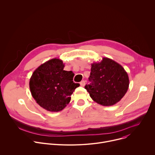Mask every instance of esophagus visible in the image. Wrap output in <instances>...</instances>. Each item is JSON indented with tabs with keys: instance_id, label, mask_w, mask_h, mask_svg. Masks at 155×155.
<instances>
[{
	"instance_id": "obj_1",
	"label": "esophagus",
	"mask_w": 155,
	"mask_h": 155,
	"mask_svg": "<svg viewBox=\"0 0 155 155\" xmlns=\"http://www.w3.org/2000/svg\"><path fill=\"white\" fill-rule=\"evenodd\" d=\"M85 83H86V81H84V80H83V81H81V82H80V85L81 86H84V85H85Z\"/></svg>"
}]
</instances>
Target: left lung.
<instances>
[{
  "instance_id": "obj_1",
  "label": "left lung",
  "mask_w": 155,
  "mask_h": 155,
  "mask_svg": "<svg viewBox=\"0 0 155 155\" xmlns=\"http://www.w3.org/2000/svg\"><path fill=\"white\" fill-rule=\"evenodd\" d=\"M90 84L84 88L91 99L104 106H111L118 102L126 93L129 84L127 73L115 61L103 58L91 64Z\"/></svg>"
}]
</instances>
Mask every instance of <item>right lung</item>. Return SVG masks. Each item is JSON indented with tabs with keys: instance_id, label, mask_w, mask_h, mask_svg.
Masks as SVG:
<instances>
[{
	"instance_id": "1",
	"label": "right lung",
	"mask_w": 155,
	"mask_h": 155,
	"mask_svg": "<svg viewBox=\"0 0 155 155\" xmlns=\"http://www.w3.org/2000/svg\"><path fill=\"white\" fill-rule=\"evenodd\" d=\"M62 60L54 58L41 64L29 81L31 94L36 102L50 112H59L70 102L79 83L73 81L74 74L64 70Z\"/></svg>"
}]
</instances>
